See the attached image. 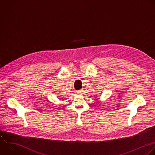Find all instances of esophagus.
Wrapping results in <instances>:
<instances>
[{"label": "esophagus", "instance_id": "1", "mask_svg": "<svg viewBox=\"0 0 155 155\" xmlns=\"http://www.w3.org/2000/svg\"><path fill=\"white\" fill-rule=\"evenodd\" d=\"M83 90H78L76 91V93H78V94H82L83 93Z\"/></svg>", "mask_w": 155, "mask_h": 155}]
</instances>
